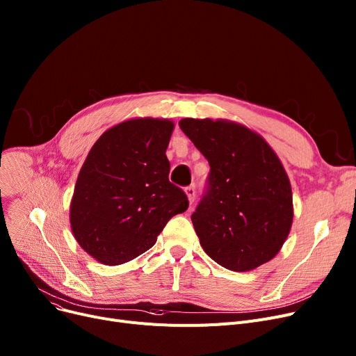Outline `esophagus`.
Instances as JSON below:
<instances>
[{"mask_svg": "<svg viewBox=\"0 0 356 356\" xmlns=\"http://www.w3.org/2000/svg\"><path fill=\"white\" fill-rule=\"evenodd\" d=\"M184 192H186V195H188V199H189V202H191V204L195 202V199H196V189H195V186H188V188L184 189Z\"/></svg>", "mask_w": 356, "mask_h": 356, "instance_id": "1", "label": "esophagus"}]
</instances>
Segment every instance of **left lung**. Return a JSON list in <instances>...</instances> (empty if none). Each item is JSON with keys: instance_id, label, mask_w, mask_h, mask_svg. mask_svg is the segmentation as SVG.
Listing matches in <instances>:
<instances>
[{"instance_id": "obj_1", "label": "left lung", "mask_w": 356, "mask_h": 356, "mask_svg": "<svg viewBox=\"0 0 356 356\" xmlns=\"http://www.w3.org/2000/svg\"><path fill=\"white\" fill-rule=\"evenodd\" d=\"M183 133L211 165L192 222L200 245L232 271H251L282 250L293 223L284 167L267 141L225 120L184 118Z\"/></svg>"}]
</instances>
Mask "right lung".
<instances>
[{
	"instance_id": "obj_1",
	"label": "right lung",
	"mask_w": 356,
	"mask_h": 356,
	"mask_svg": "<svg viewBox=\"0 0 356 356\" xmlns=\"http://www.w3.org/2000/svg\"><path fill=\"white\" fill-rule=\"evenodd\" d=\"M173 128L168 120H128L90 148L74 186L70 227L99 263L137 258L156 244L168 220L188 209V196L168 181L165 149Z\"/></svg>"
}]
</instances>
